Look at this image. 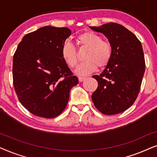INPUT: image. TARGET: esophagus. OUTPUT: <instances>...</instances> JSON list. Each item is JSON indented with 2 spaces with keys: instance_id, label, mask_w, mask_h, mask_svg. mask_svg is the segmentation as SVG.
I'll use <instances>...</instances> for the list:
<instances>
[{
  "instance_id": "esophagus-1",
  "label": "esophagus",
  "mask_w": 157,
  "mask_h": 157,
  "mask_svg": "<svg viewBox=\"0 0 157 157\" xmlns=\"http://www.w3.org/2000/svg\"><path fill=\"white\" fill-rule=\"evenodd\" d=\"M86 78V77H82V76H79V77H78V81H80V82H82V81H84Z\"/></svg>"
}]
</instances>
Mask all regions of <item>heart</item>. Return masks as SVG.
<instances>
[{
    "label": "heart",
    "mask_w": 157,
    "mask_h": 157,
    "mask_svg": "<svg viewBox=\"0 0 157 157\" xmlns=\"http://www.w3.org/2000/svg\"><path fill=\"white\" fill-rule=\"evenodd\" d=\"M76 44L80 48H88L84 59L86 61L77 68L76 74L86 75L102 68L110 62L113 54L112 45L108 40H103L98 34L87 31L77 36ZM61 57L71 68H75L78 63V57L74 45L68 40L61 47Z\"/></svg>",
    "instance_id": "b5f03b06"
}]
</instances>
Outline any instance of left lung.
<instances>
[{
  "mask_svg": "<svg viewBox=\"0 0 157 157\" xmlns=\"http://www.w3.org/2000/svg\"><path fill=\"white\" fill-rule=\"evenodd\" d=\"M90 28L104 34L113 48L112 57L104 71L92 76L98 81L92 101L105 115L124 112L132 106L140 91L145 71L142 46L134 33L118 23Z\"/></svg>",
  "mask_w": 157,
  "mask_h": 157,
  "instance_id": "1",
  "label": "left lung"
}]
</instances>
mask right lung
Instances as JSON below:
<instances>
[{
  "instance_id": "add662e5",
  "label": "right lung",
  "mask_w": 157,
  "mask_h": 157,
  "mask_svg": "<svg viewBox=\"0 0 157 157\" xmlns=\"http://www.w3.org/2000/svg\"><path fill=\"white\" fill-rule=\"evenodd\" d=\"M71 33L67 28L44 26L23 36L13 59V80L19 101L29 112L52 119L63 112L78 80L61 57Z\"/></svg>"
}]
</instances>
